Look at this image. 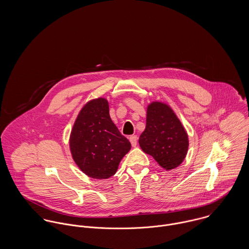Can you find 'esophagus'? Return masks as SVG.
<instances>
[{
    "label": "esophagus",
    "instance_id": "esophagus-1",
    "mask_svg": "<svg viewBox=\"0 0 249 249\" xmlns=\"http://www.w3.org/2000/svg\"><path fill=\"white\" fill-rule=\"evenodd\" d=\"M129 141L131 142V144H132V146H136L137 145V141H138V138H137V136H131V137H129Z\"/></svg>",
    "mask_w": 249,
    "mask_h": 249
}]
</instances>
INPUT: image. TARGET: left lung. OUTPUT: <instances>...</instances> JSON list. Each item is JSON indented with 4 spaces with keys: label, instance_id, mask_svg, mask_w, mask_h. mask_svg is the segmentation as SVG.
<instances>
[{
    "label": "left lung",
    "instance_id": "obj_1",
    "mask_svg": "<svg viewBox=\"0 0 249 249\" xmlns=\"http://www.w3.org/2000/svg\"><path fill=\"white\" fill-rule=\"evenodd\" d=\"M139 144L160 167L171 171L184 161L189 137L172 107L156 101L146 107L145 128L139 138Z\"/></svg>",
    "mask_w": 249,
    "mask_h": 249
}]
</instances>
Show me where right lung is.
I'll return each mask as SVG.
<instances>
[{
    "instance_id": "1",
    "label": "right lung",
    "mask_w": 249,
    "mask_h": 249,
    "mask_svg": "<svg viewBox=\"0 0 249 249\" xmlns=\"http://www.w3.org/2000/svg\"><path fill=\"white\" fill-rule=\"evenodd\" d=\"M69 145L79 170L95 179L114 176L131 144L109 115L106 98L93 99L80 109L71 127Z\"/></svg>"
}]
</instances>
